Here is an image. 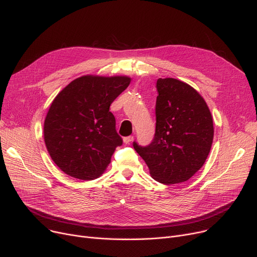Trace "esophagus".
<instances>
[{"label":"esophagus","instance_id":"1","mask_svg":"<svg viewBox=\"0 0 257 257\" xmlns=\"http://www.w3.org/2000/svg\"><path fill=\"white\" fill-rule=\"evenodd\" d=\"M133 140H135V138H133V137H126V138H124V140H122V141H124L125 144H130Z\"/></svg>","mask_w":257,"mask_h":257}]
</instances>
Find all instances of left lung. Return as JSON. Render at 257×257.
I'll return each instance as SVG.
<instances>
[{
    "label": "left lung",
    "mask_w": 257,
    "mask_h": 257,
    "mask_svg": "<svg viewBox=\"0 0 257 257\" xmlns=\"http://www.w3.org/2000/svg\"><path fill=\"white\" fill-rule=\"evenodd\" d=\"M156 127L147 147H133L147 164L150 175L165 185L191 178L205 164L214 128L204 97L189 84L173 77L156 82Z\"/></svg>",
    "instance_id": "left-lung-1"
}]
</instances>
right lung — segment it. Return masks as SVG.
<instances>
[{
    "mask_svg": "<svg viewBox=\"0 0 257 257\" xmlns=\"http://www.w3.org/2000/svg\"><path fill=\"white\" fill-rule=\"evenodd\" d=\"M131 82L127 75L87 74L67 85L52 101L44 120L50 158L71 177L101 176L122 144L109 108Z\"/></svg>",
    "mask_w": 257,
    "mask_h": 257,
    "instance_id": "obj_1",
    "label": "right lung"
}]
</instances>
